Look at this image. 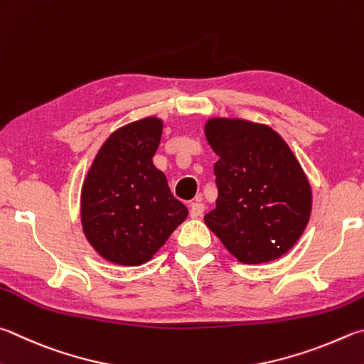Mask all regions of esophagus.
<instances>
[{
    "mask_svg": "<svg viewBox=\"0 0 364 364\" xmlns=\"http://www.w3.org/2000/svg\"><path fill=\"white\" fill-rule=\"evenodd\" d=\"M205 211V205L200 202L191 203V218H200Z\"/></svg>",
    "mask_w": 364,
    "mask_h": 364,
    "instance_id": "1",
    "label": "esophagus"
}]
</instances>
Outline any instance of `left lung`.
<instances>
[{
    "mask_svg": "<svg viewBox=\"0 0 364 364\" xmlns=\"http://www.w3.org/2000/svg\"><path fill=\"white\" fill-rule=\"evenodd\" d=\"M205 136L220 157L216 208L205 224L243 264L288 253L312 211V189L293 151L272 127L240 117H210Z\"/></svg>",
    "mask_w": 364,
    "mask_h": 364,
    "instance_id": "obj_1",
    "label": "left lung"
}]
</instances>
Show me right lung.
I'll list each match as a JSON object with an SVG mask.
<instances>
[{"mask_svg":"<svg viewBox=\"0 0 364 364\" xmlns=\"http://www.w3.org/2000/svg\"><path fill=\"white\" fill-rule=\"evenodd\" d=\"M162 130L164 121L156 116L119 127L98 149L84 178V235L103 259L119 266L153 259L189 213L153 162Z\"/></svg>","mask_w":364,"mask_h":364,"instance_id":"1","label":"right lung"}]
</instances>
